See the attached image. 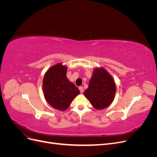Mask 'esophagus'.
<instances>
[{
    "label": "esophagus",
    "mask_w": 157,
    "mask_h": 157,
    "mask_svg": "<svg viewBox=\"0 0 157 157\" xmlns=\"http://www.w3.org/2000/svg\"><path fill=\"white\" fill-rule=\"evenodd\" d=\"M79 90H80V93H83L84 92V88H83L82 86H80L79 87Z\"/></svg>",
    "instance_id": "34e87169"
}]
</instances>
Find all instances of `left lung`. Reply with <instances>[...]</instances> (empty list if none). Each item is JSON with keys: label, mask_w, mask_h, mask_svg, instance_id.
<instances>
[{"label": "left lung", "mask_w": 157, "mask_h": 157, "mask_svg": "<svg viewBox=\"0 0 157 157\" xmlns=\"http://www.w3.org/2000/svg\"><path fill=\"white\" fill-rule=\"evenodd\" d=\"M116 92L111 75L103 68L95 69L84 96L96 109H103L113 102Z\"/></svg>", "instance_id": "8db88e82"}]
</instances>
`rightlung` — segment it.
<instances>
[{"label":"right lung","instance_id":"right-lung-1","mask_svg":"<svg viewBox=\"0 0 157 157\" xmlns=\"http://www.w3.org/2000/svg\"><path fill=\"white\" fill-rule=\"evenodd\" d=\"M67 67L61 63L52 66L44 75L42 82L44 96L50 105L60 111L67 109L80 93L66 77Z\"/></svg>","mask_w":157,"mask_h":157}]
</instances>
